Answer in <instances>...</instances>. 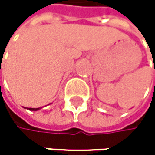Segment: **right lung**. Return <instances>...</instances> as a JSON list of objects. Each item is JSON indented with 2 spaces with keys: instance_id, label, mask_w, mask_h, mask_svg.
<instances>
[{
  "instance_id": "add662e5",
  "label": "right lung",
  "mask_w": 155,
  "mask_h": 155,
  "mask_svg": "<svg viewBox=\"0 0 155 155\" xmlns=\"http://www.w3.org/2000/svg\"><path fill=\"white\" fill-rule=\"evenodd\" d=\"M28 110H39V108H36V109H33V108H28Z\"/></svg>"
}]
</instances>
